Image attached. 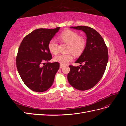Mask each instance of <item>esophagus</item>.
Listing matches in <instances>:
<instances>
[{"label": "esophagus", "instance_id": "obj_1", "mask_svg": "<svg viewBox=\"0 0 126 126\" xmlns=\"http://www.w3.org/2000/svg\"><path fill=\"white\" fill-rule=\"evenodd\" d=\"M63 67H64V65H63V64H60V68H63Z\"/></svg>", "mask_w": 126, "mask_h": 126}]
</instances>
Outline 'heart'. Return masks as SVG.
I'll return each mask as SVG.
<instances>
[{
  "mask_svg": "<svg viewBox=\"0 0 126 126\" xmlns=\"http://www.w3.org/2000/svg\"><path fill=\"white\" fill-rule=\"evenodd\" d=\"M60 38L64 42L69 45L68 51L72 52L76 56L80 55L85 50L86 46V40L78 33L72 30H66L60 35ZM48 49L52 54L56 55L58 52V44L55 38H53L48 43ZM73 59L71 53L60 54L55 58V60L62 64H65Z\"/></svg>",
  "mask_w": 126,
  "mask_h": 126,
  "instance_id": "b5f03b06",
  "label": "heart"
}]
</instances>
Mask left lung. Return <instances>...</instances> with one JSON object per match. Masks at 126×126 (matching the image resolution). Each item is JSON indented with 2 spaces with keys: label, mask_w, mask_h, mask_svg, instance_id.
<instances>
[{
  "label": "left lung",
  "mask_w": 126,
  "mask_h": 126,
  "mask_svg": "<svg viewBox=\"0 0 126 126\" xmlns=\"http://www.w3.org/2000/svg\"><path fill=\"white\" fill-rule=\"evenodd\" d=\"M70 28L81 30L87 36L86 46L76 63H83L80 67L70 65L68 82L79 90L93 88L100 80L108 60L107 47L101 36L96 30L88 26H78Z\"/></svg>",
  "instance_id": "left-lung-1"
}]
</instances>
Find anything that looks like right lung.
<instances>
[{"label":"right lung","mask_w":126,"mask_h":126,"mask_svg":"<svg viewBox=\"0 0 126 126\" xmlns=\"http://www.w3.org/2000/svg\"><path fill=\"white\" fill-rule=\"evenodd\" d=\"M59 28L33 30L24 37L19 47L16 57L17 70L26 86L36 92H44L51 87L59 68L57 62L45 63L52 59L48 43Z\"/></svg>","instance_id":"1"}]
</instances>
